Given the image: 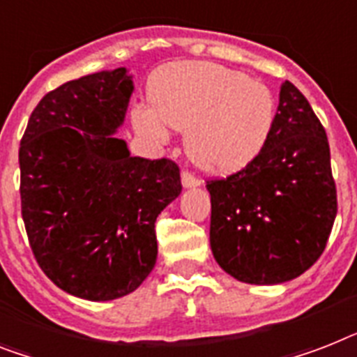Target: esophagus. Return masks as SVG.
Returning a JSON list of instances; mask_svg holds the SVG:
<instances>
[{"label":"esophagus","instance_id":"34e87169","mask_svg":"<svg viewBox=\"0 0 357 357\" xmlns=\"http://www.w3.org/2000/svg\"><path fill=\"white\" fill-rule=\"evenodd\" d=\"M181 183H183L185 188H192V187H198L199 179L185 170V172H181Z\"/></svg>","mask_w":357,"mask_h":357}]
</instances>
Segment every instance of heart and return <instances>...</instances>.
<instances>
[{"label":"heart","mask_w":357,"mask_h":357,"mask_svg":"<svg viewBox=\"0 0 357 357\" xmlns=\"http://www.w3.org/2000/svg\"><path fill=\"white\" fill-rule=\"evenodd\" d=\"M150 108L132 112L133 128L152 143L185 132V150L199 170L231 176L266 149L277 117L271 89L242 71L202 60L159 68L149 82Z\"/></svg>","instance_id":"heart-1"}]
</instances>
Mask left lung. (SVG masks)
<instances>
[{"instance_id":"1","label":"left lung","mask_w":357,"mask_h":357,"mask_svg":"<svg viewBox=\"0 0 357 357\" xmlns=\"http://www.w3.org/2000/svg\"><path fill=\"white\" fill-rule=\"evenodd\" d=\"M211 249L240 282L280 284L323 255L337 192L323 124L291 82L280 86L275 126L248 169L207 181Z\"/></svg>"}]
</instances>
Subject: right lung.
Listing matches in <instances>:
<instances>
[{"label": "right lung", "instance_id": "right-lung-1", "mask_svg": "<svg viewBox=\"0 0 357 357\" xmlns=\"http://www.w3.org/2000/svg\"><path fill=\"white\" fill-rule=\"evenodd\" d=\"M126 68L86 75L38 102L20 143V194L29 244L42 271L69 295L132 294L158 259L155 220L181 192L170 159L132 158L124 123Z\"/></svg>", "mask_w": 357, "mask_h": 357}]
</instances>
